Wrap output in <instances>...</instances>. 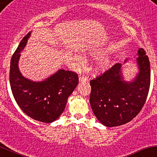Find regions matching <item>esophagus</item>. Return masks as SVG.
Segmentation results:
<instances>
[{
	"label": "esophagus",
	"instance_id": "34e87169",
	"mask_svg": "<svg viewBox=\"0 0 157 157\" xmlns=\"http://www.w3.org/2000/svg\"><path fill=\"white\" fill-rule=\"evenodd\" d=\"M87 81V78L86 76H84V75H81L80 77H79V82H85Z\"/></svg>",
	"mask_w": 157,
	"mask_h": 157
}]
</instances>
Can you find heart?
Segmentation results:
<instances>
[{"label": "heart", "instance_id": "heart-1", "mask_svg": "<svg viewBox=\"0 0 157 157\" xmlns=\"http://www.w3.org/2000/svg\"><path fill=\"white\" fill-rule=\"evenodd\" d=\"M107 54H108V52L106 50H96L88 52V55L91 56L92 58H94V59H99V58L107 56ZM74 57H75V59L76 60L78 63H80V64H83L84 63V60L81 56L75 55ZM110 64H111V63H110V60L107 59H103L101 60V61H100L99 64H98V66L97 67V70H98V71H105V70H107L110 67Z\"/></svg>", "mask_w": 157, "mask_h": 157}]
</instances>
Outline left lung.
Wrapping results in <instances>:
<instances>
[{
  "instance_id": "left-lung-1",
  "label": "left lung",
  "mask_w": 157,
  "mask_h": 157,
  "mask_svg": "<svg viewBox=\"0 0 157 157\" xmlns=\"http://www.w3.org/2000/svg\"><path fill=\"white\" fill-rule=\"evenodd\" d=\"M137 55L139 72L132 82L124 80L120 63L90 82V103L94 115L105 126L129 122L145 103L151 84V67L144 49H139Z\"/></svg>"
}]
</instances>
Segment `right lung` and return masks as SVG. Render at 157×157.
Wrapping results in <instances>:
<instances>
[{
	"instance_id": "obj_1",
	"label": "right lung",
	"mask_w": 157,
	"mask_h": 157,
	"mask_svg": "<svg viewBox=\"0 0 157 157\" xmlns=\"http://www.w3.org/2000/svg\"><path fill=\"white\" fill-rule=\"evenodd\" d=\"M30 35L29 33L23 38L12 57L10 87L17 104L28 117L51 123L64 110L68 97L78 85V77L77 73L64 70H59L42 82H33L23 76L18 61Z\"/></svg>"
}]
</instances>
